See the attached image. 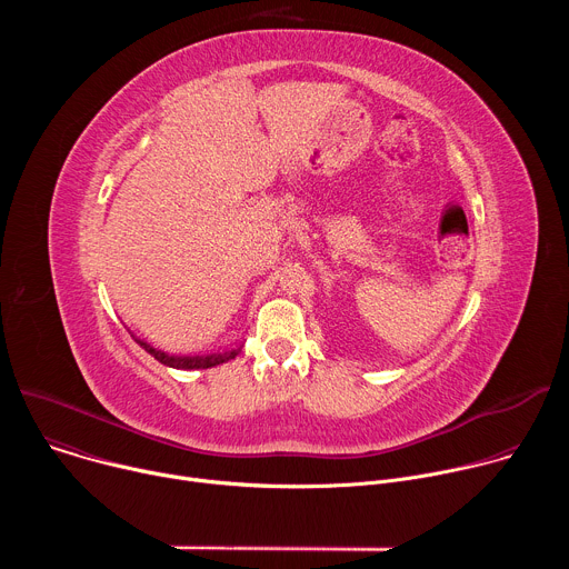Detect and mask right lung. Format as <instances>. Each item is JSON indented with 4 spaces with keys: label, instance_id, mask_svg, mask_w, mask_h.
I'll use <instances>...</instances> for the list:
<instances>
[{
    "label": "right lung",
    "instance_id": "obj_1",
    "mask_svg": "<svg viewBox=\"0 0 569 569\" xmlns=\"http://www.w3.org/2000/svg\"><path fill=\"white\" fill-rule=\"evenodd\" d=\"M132 338H134V336H132ZM134 342H137L146 353H150L157 362L167 365V367H173V369H184V371H191V369H211V367L222 365V362H227V360H231V358L238 356L236 349H233V351H224V353H211V356H171V353H164V351H159V349L150 347L148 342H143V340H139V338H134Z\"/></svg>",
    "mask_w": 569,
    "mask_h": 569
}]
</instances>
